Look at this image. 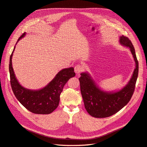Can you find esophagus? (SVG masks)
<instances>
[{
	"label": "esophagus",
	"instance_id": "1",
	"mask_svg": "<svg viewBox=\"0 0 147 147\" xmlns=\"http://www.w3.org/2000/svg\"><path fill=\"white\" fill-rule=\"evenodd\" d=\"M82 71H83V68L80 65H76V66L75 68H74V72L76 73L77 74H80L81 72Z\"/></svg>",
	"mask_w": 147,
	"mask_h": 147
}]
</instances>
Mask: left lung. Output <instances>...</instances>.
Wrapping results in <instances>:
<instances>
[{"label": "left lung", "mask_w": 147, "mask_h": 147, "mask_svg": "<svg viewBox=\"0 0 147 147\" xmlns=\"http://www.w3.org/2000/svg\"><path fill=\"white\" fill-rule=\"evenodd\" d=\"M119 42L129 49L135 62L131 78L125 86L117 91H107L97 85L88 72L80 73L81 76L79 78L85 108L89 115L94 117L104 118L115 115L128 104L133 94L138 76V61L134 48L128 38L120 36Z\"/></svg>", "instance_id": "obj_1"}]
</instances>
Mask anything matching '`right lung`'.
Returning a JSON list of instances; mask_svg holds the SVG:
<instances>
[{
	"label": "right lung",
	"instance_id": "obj_1",
	"mask_svg": "<svg viewBox=\"0 0 147 147\" xmlns=\"http://www.w3.org/2000/svg\"><path fill=\"white\" fill-rule=\"evenodd\" d=\"M26 35H22L17 43ZM16 43V44H17ZM11 54L9 64L10 82L14 94L20 104L28 111L40 115H48L55 110L59 105L60 95L63 86L68 80L75 76L74 68L69 67L62 69L56 75L53 79L44 87L39 90H30L21 85L14 74L12 57L15 50Z\"/></svg>",
	"mask_w": 147,
	"mask_h": 147
}]
</instances>
